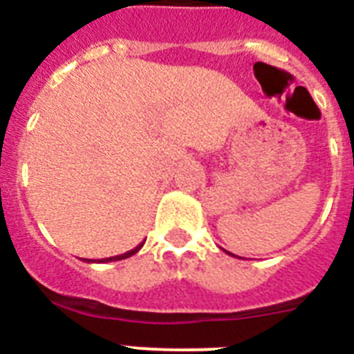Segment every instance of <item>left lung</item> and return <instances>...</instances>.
I'll list each match as a JSON object with an SVG mask.
<instances>
[{
  "label": "left lung",
  "instance_id": "left-lung-1",
  "mask_svg": "<svg viewBox=\"0 0 354 354\" xmlns=\"http://www.w3.org/2000/svg\"><path fill=\"white\" fill-rule=\"evenodd\" d=\"M225 252H227V250H225ZM228 253V255H232V257H234V253H230V252H227Z\"/></svg>",
  "mask_w": 354,
  "mask_h": 354
}]
</instances>
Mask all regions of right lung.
Segmentation results:
<instances>
[{"mask_svg": "<svg viewBox=\"0 0 354 354\" xmlns=\"http://www.w3.org/2000/svg\"><path fill=\"white\" fill-rule=\"evenodd\" d=\"M143 243H145V241H143ZM143 243H140L138 246H136V248H133V250H129V252H126V253H122V255H117V257H108V259H99V261H92V259H83L84 262H113V261H122V259H127V257H133L134 253L136 252H140V250H142V246H143Z\"/></svg>", "mask_w": 354, "mask_h": 354, "instance_id": "obj_1", "label": "right lung"}]
</instances>
